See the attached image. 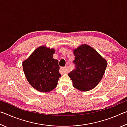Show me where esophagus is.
<instances>
[{"instance_id":"obj_1","label":"esophagus","mask_w":127,"mask_h":127,"mask_svg":"<svg viewBox=\"0 0 127 127\" xmlns=\"http://www.w3.org/2000/svg\"><path fill=\"white\" fill-rule=\"evenodd\" d=\"M60 72H61V73H67V70H66V66L65 67H61L60 68Z\"/></svg>"}]
</instances>
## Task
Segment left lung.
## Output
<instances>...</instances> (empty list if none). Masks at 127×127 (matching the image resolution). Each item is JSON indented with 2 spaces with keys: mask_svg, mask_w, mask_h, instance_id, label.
<instances>
[{
  "mask_svg": "<svg viewBox=\"0 0 127 127\" xmlns=\"http://www.w3.org/2000/svg\"><path fill=\"white\" fill-rule=\"evenodd\" d=\"M76 69L68 74L73 86L81 91L96 87L101 80L107 65L106 60L87 44H82L73 50Z\"/></svg>",
  "mask_w": 127,
  "mask_h": 127,
  "instance_id": "left-lung-1",
  "label": "left lung"
}]
</instances>
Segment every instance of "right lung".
Returning <instances> with one entry per match:
<instances>
[{
    "label": "right lung",
    "mask_w": 127,
    "mask_h": 127,
    "mask_svg": "<svg viewBox=\"0 0 127 127\" xmlns=\"http://www.w3.org/2000/svg\"><path fill=\"white\" fill-rule=\"evenodd\" d=\"M54 48L42 45L36 49L22 63L27 81L35 90L49 92L57 87L59 73L58 61L53 58Z\"/></svg>",
    "instance_id": "1"
}]
</instances>
